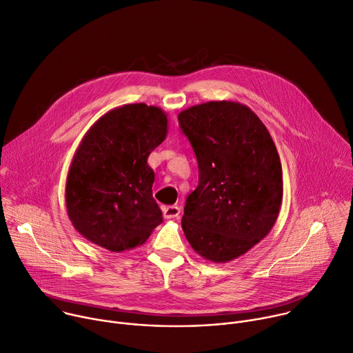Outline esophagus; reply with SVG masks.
Masks as SVG:
<instances>
[{"label": "esophagus", "mask_w": 353, "mask_h": 353, "mask_svg": "<svg viewBox=\"0 0 353 353\" xmlns=\"http://www.w3.org/2000/svg\"><path fill=\"white\" fill-rule=\"evenodd\" d=\"M181 214V208L178 205H167L163 208L164 219H176Z\"/></svg>", "instance_id": "34e87169"}]
</instances>
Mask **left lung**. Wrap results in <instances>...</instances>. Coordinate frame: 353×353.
Wrapping results in <instances>:
<instances>
[{
  "label": "left lung",
  "instance_id": "obj_1",
  "mask_svg": "<svg viewBox=\"0 0 353 353\" xmlns=\"http://www.w3.org/2000/svg\"><path fill=\"white\" fill-rule=\"evenodd\" d=\"M199 167L182 230L193 250L214 263L239 257L278 219L283 168L272 139L246 105L210 101L178 115Z\"/></svg>",
  "mask_w": 353,
  "mask_h": 353
}]
</instances>
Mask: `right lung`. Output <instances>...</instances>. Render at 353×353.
<instances>
[{"instance_id":"add662e5","label":"right lung","mask_w":353,"mask_h":353,"mask_svg":"<svg viewBox=\"0 0 353 353\" xmlns=\"http://www.w3.org/2000/svg\"><path fill=\"white\" fill-rule=\"evenodd\" d=\"M159 107L128 104L86 133L66 178V210L77 231L111 252L143 245L163 223L153 199L150 153L167 136Z\"/></svg>"}]
</instances>
